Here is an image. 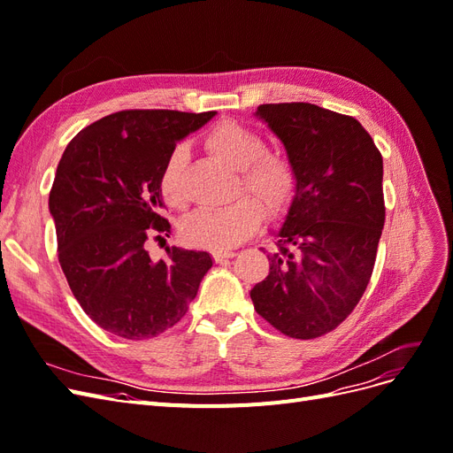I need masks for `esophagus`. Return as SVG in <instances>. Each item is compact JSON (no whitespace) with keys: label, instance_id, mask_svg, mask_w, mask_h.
I'll return each instance as SVG.
<instances>
[{"label":"esophagus","instance_id":"34e87169","mask_svg":"<svg viewBox=\"0 0 453 453\" xmlns=\"http://www.w3.org/2000/svg\"><path fill=\"white\" fill-rule=\"evenodd\" d=\"M236 253L232 250H219V251H213V258L215 260H226V258H232Z\"/></svg>","mask_w":453,"mask_h":453}]
</instances>
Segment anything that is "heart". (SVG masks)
<instances>
[{
	"mask_svg": "<svg viewBox=\"0 0 453 453\" xmlns=\"http://www.w3.org/2000/svg\"><path fill=\"white\" fill-rule=\"evenodd\" d=\"M203 147L210 155L238 170L236 195L250 193L257 197L240 196L226 208L202 210L183 223V238L210 250H228L253 236L265 223V211L278 213L291 203L296 193V168L293 158L281 149H268L257 130L223 120L203 135ZM185 155L173 149L164 162L158 190L172 210H183L188 196L183 180ZM260 203L264 204L259 205Z\"/></svg>",
	"mask_w": 453,
	"mask_h": 453,
	"instance_id": "heart-1",
	"label": "heart"
}]
</instances>
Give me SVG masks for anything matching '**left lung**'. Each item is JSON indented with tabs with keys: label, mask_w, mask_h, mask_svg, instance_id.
<instances>
[{
	"label": "left lung",
	"mask_w": 453,
	"mask_h": 453,
	"mask_svg": "<svg viewBox=\"0 0 453 453\" xmlns=\"http://www.w3.org/2000/svg\"><path fill=\"white\" fill-rule=\"evenodd\" d=\"M257 115L283 142L298 183L251 300L285 336L319 338L348 319L372 278L386 223L381 153L357 119L319 105L263 104Z\"/></svg>",
	"instance_id": "obj_1"
}]
</instances>
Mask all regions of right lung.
<instances>
[{"label":"right lung","instance_id":"add662e5","mask_svg":"<svg viewBox=\"0 0 453 453\" xmlns=\"http://www.w3.org/2000/svg\"><path fill=\"white\" fill-rule=\"evenodd\" d=\"M215 111L125 109L67 143L49 195L58 260L81 308L104 331L153 338L180 323L211 257L168 248L153 263L149 240L170 238L158 177L175 143Z\"/></svg>","mask_w":453,"mask_h":453}]
</instances>
